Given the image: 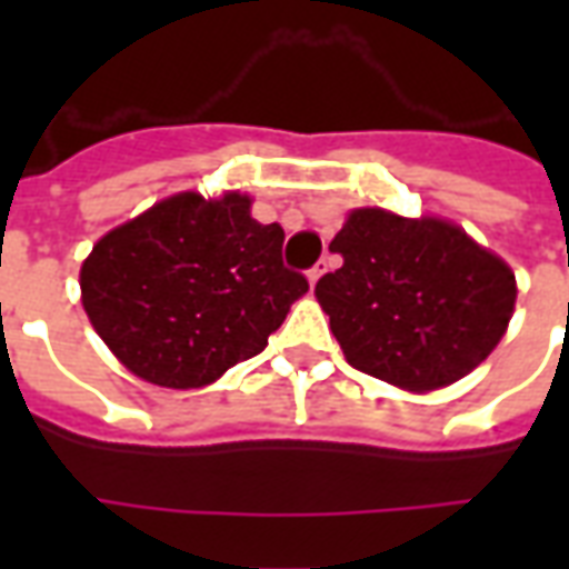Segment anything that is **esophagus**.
I'll return each instance as SVG.
<instances>
[{
  "label": "esophagus",
  "mask_w": 569,
  "mask_h": 569,
  "mask_svg": "<svg viewBox=\"0 0 569 569\" xmlns=\"http://www.w3.org/2000/svg\"><path fill=\"white\" fill-rule=\"evenodd\" d=\"M329 271V259H320L317 261V264H313V268H310L308 271V280H310V286H317V280H320L322 273Z\"/></svg>",
  "instance_id": "34e87169"
}]
</instances>
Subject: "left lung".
<instances>
[{
	"instance_id": "left-lung-1",
	"label": "left lung",
	"mask_w": 569,
	"mask_h": 569,
	"mask_svg": "<svg viewBox=\"0 0 569 569\" xmlns=\"http://www.w3.org/2000/svg\"><path fill=\"white\" fill-rule=\"evenodd\" d=\"M329 249L345 264L320 277L317 301L347 362L393 387L460 381L512 320V268L445 219L362 207Z\"/></svg>"
}]
</instances>
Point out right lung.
Instances as JSON below:
<instances>
[{
    "label": "right lung",
    "instance_id": "1",
    "mask_svg": "<svg viewBox=\"0 0 569 569\" xmlns=\"http://www.w3.org/2000/svg\"><path fill=\"white\" fill-rule=\"evenodd\" d=\"M240 191H182L97 240L81 305L106 347L158 387H207L256 357L308 292L283 264V228Z\"/></svg>",
    "mask_w": 569,
    "mask_h": 569
}]
</instances>
